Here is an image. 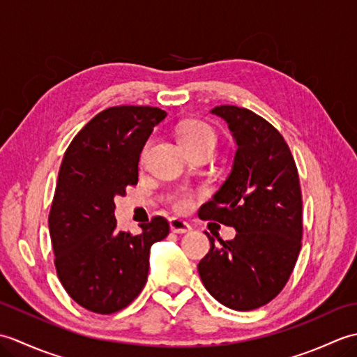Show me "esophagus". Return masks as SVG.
Returning <instances> with one entry per match:
<instances>
[{
    "instance_id": "obj_1",
    "label": "esophagus",
    "mask_w": 357,
    "mask_h": 357,
    "mask_svg": "<svg viewBox=\"0 0 357 357\" xmlns=\"http://www.w3.org/2000/svg\"><path fill=\"white\" fill-rule=\"evenodd\" d=\"M170 229L174 233H188L192 230V227L188 222L183 221V219H178V218H172L170 219Z\"/></svg>"
}]
</instances>
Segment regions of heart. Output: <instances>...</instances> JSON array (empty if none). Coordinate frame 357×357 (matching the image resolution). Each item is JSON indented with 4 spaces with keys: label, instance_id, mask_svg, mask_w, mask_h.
<instances>
[{
    "label": "heart",
    "instance_id": "b5f03b06",
    "mask_svg": "<svg viewBox=\"0 0 357 357\" xmlns=\"http://www.w3.org/2000/svg\"><path fill=\"white\" fill-rule=\"evenodd\" d=\"M178 139L183 144V147L187 149H198V147H211L216 146V132L206 121L201 119H190L185 123L179 124L178 127ZM149 146L144 149L142 155H146V150ZM167 202L174 211H187L190 210L195 202V193L190 188H178L167 196Z\"/></svg>",
    "mask_w": 357,
    "mask_h": 357
}]
</instances>
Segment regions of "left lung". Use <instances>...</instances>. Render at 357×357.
Returning <instances> with one entry per match:
<instances>
[{"label": "left lung", "mask_w": 357, "mask_h": 357, "mask_svg": "<svg viewBox=\"0 0 357 357\" xmlns=\"http://www.w3.org/2000/svg\"><path fill=\"white\" fill-rule=\"evenodd\" d=\"M211 113L227 121L238 150L229 178L199 208L204 221L236 229L231 241L210 239L198 264L204 287L238 312L275 299L290 279L302 245V195L290 147L268 121L236 105Z\"/></svg>", "instance_id": "8db88e82"}]
</instances>
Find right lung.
<instances>
[{
    "label": "right lung",
    "instance_id": "obj_1",
    "mask_svg": "<svg viewBox=\"0 0 357 357\" xmlns=\"http://www.w3.org/2000/svg\"><path fill=\"white\" fill-rule=\"evenodd\" d=\"M167 113L116 105L98 113L67 147L49 213L55 268L64 290L89 312L112 314L130 305L149 276L150 247L170 231L162 216L141 234L119 231L115 196L138 184L144 144Z\"/></svg>",
    "mask_w": 357,
    "mask_h": 357
}]
</instances>
